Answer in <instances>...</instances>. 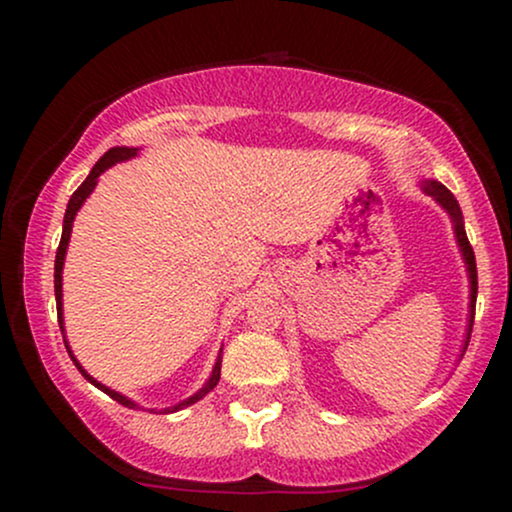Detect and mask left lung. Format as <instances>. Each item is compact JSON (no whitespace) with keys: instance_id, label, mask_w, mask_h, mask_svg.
Here are the masks:
<instances>
[{"instance_id":"left-lung-1","label":"left lung","mask_w":512,"mask_h":512,"mask_svg":"<svg viewBox=\"0 0 512 512\" xmlns=\"http://www.w3.org/2000/svg\"><path fill=\"white\" fill-rule=\"evenodd\" d=\"M421 190L426 192L428 197H433L440 207L445 209V214L450 216L452 221V231H455V240L457 248H460V255L464 260V267H467V279H469V315H467V332H464V344H462V354L467 351L469 344V334H472V325H474V308H477V260H474V250L467 240V231H464V216L457 199L445 185H440L438 180H421Z\"/></svg>"}]
</instances>
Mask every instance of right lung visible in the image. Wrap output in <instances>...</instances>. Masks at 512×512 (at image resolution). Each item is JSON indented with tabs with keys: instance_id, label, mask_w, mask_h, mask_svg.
Masks as SVG:
<instances>
[{
	"instance_id": "1",
	"label": "right lung",
	"mask_w": 512,
	"mask_h": 512,
	"mask_svg": "<svg viewBox=\"0 0 512 512\" xmlns=\"http://www.w3.org/2000/svg\"><path fill=\"white\" fill-rule=\"evenodd\" d=\"M137 154H139V149H134V146H113V149H108L101 158H98V163H96V166L91 168V173L86 175V180L81 182L79 190H76L74 195L69 197L67 211H64V223H62V240H60V248H57V257H55V301H57V320H60V330H62V337H64V346H67V351H69V356H72L74 366L81 370V375H84V378L88 380V383L96 385L98 390H103L105 395H110V397L115 399V402H120L122 407H129V409H137L139 404L134 402V399H129V397L122 395V392H115V390H110L108 385L98 383V380L93 378V375H88V373H86L84 366H81V363L76 361L74 351L69 349L67 334H64V310H62V267H64V257H67L69 238H72V226H74V219H76V211H79L81 207H84V202H86L88 197H91V192L96 190L98 178H101V175L105 173V170L113 168L115 163L129 161V158H134ZM221 354H223V351L219 349V356H216V363H214V368H211L209 380H207V383H204L202 387H199V390L195 392V395L187 397V399H182V402L173 404V407L158 409V411H161V414H173V411H180V409L190 407V404H195V402H199V399H202V397H207L209 392L214 390L216 385H219V378H221ZM151 411H154V409H151ZM154 414H156V411H154Z\"/></svg>"
}]
</instances>
